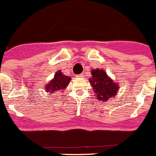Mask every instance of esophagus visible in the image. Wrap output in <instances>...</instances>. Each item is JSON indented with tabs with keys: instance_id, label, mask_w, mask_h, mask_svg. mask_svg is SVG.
I'll return each mask as SVG.
<instances>
[{
	"instance_id": "34e87169",
	"label": "esophagus",
	"mask_w": 156,
	"mask_h": 156,
	"mask_svg": "<svg viewBox=\"0 0 156 156\" xmlns=\"http://www.w3.org/2000/svg\"><path fill=\"white\" fill-rule=\"evenodd\" d=\"M82 76H83V75H80V76H77V77H78V78H81Z\"/></svg>"
}]
</instances>
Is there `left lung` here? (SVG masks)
<instances>
[{
	"instance_id": "8db88e82",
	"label": "left lung",
	"mask_w": 156,
	"mask_h": 156,
	"mask_svg": "<svg viewBox=\"0 0 156 156\" xmlns=\"http://www.w3.org/2000/svg\"><path fill=\"white\" fill-rule=\"evenodd\" d=\"M91 73L92 77L89 79V81L93 92L97 96V99L100 100V101L105 102L115 98L120 88L119 84L108 76L103 69H93Z\"/></svg>"
}]
</instances>
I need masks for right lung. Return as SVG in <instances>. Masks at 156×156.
I'll return each instance as SVG.
<instances>
[{
	"label": "right lung",
	"instance_id": "obj_1",
	"mask_svg": "<svg viewBox=\"0 0 156 156\" xmlns=\"http://www.w3.org/2000/svg\"><path fill=\"white\" fill-rule=\"evenodd\" d=\"M70 80L71 77L66 76L65 75L61 72V71H58L55 74L54 78L50 80L49 83L45 84V91L48 93L49 96H53L57 91L63 90L66 87H68Z\"/></svg>",
	"mask_w": 156,
	"mask_h": 156
}]
</instances>
